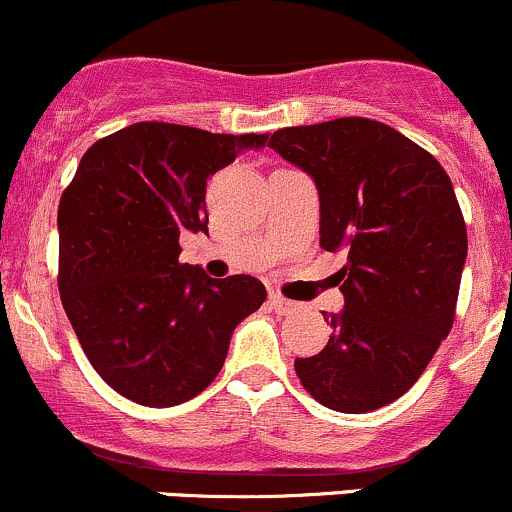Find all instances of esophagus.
Instances as JSON below:
<instances>
[{"label": "esophagus", "instance_id": "esophagus-1", "mask_svg": "<svg viewBox=\"0 0 512 512\" xmlns=\"http://www.w3.org/2000/svg\"><path fill=\"white\" fill-rule=\"evenodd\" d=\"M270 304H272V309L277 311L279 316H292L294 311L299 309V304H297V301H292V299H284L282 294H272V297H270Z\"/></svg>", "mask_w": 512, "mask_h": 512}]
</instances>
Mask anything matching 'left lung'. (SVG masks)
<instances>
[{
  "label": "left lung",
  "mask_w": 512,
  "mask_h": 512,
  "mask_svg": "<svg viewBox=\"0 0 512 512\" xmlns=\"http://www.w3.org/2000/svg\"><path fill=\"white\" fill-rule=\"evenodd\" d=\"M270 147L314 179L321 247L343 252L346 299L326 348L294 360L328 410L363 414L417 383L454 326L466 223L454 186L427 149L368 117L284 127Z\"/></svg>",
  "instance_id": "8db88e82"
}]
</instances>
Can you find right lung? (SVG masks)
Returning a JSON list of instances; mask_svg holds the SVG:
<instances>
[{"label": "right lung", "mask_w": 512, "mask_h": 512, "mask_svg": "<svg viewBox=\"0 0 512 512\" xmlns=\"http://www.w3.org/2000/svg\"><path fill=\"white\" fill-rule=\"evenodd\" d=\"M265 142L137 122L80 159L58 206V292L90 365L127 400L171 407L206 390L267 299L250 274L179 262V235L208 233L206 181Z\"/></svg>", "instance_id": "right-lung-1"}]
</instances>
